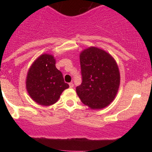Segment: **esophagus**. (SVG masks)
<instances>
[{
	"label": "esophagus",
	"mask_w": 152,
	"mask_h": 152,
	"mask_svg": "<svg viewBox=\"0 0 152 152\" xmlns=\"http://www.w3.org/2000/svg\"><path fill=\"white\" fill-rule=\"evenodd\" d=\"M69 87H70V88H74V84H73V83H69Z\"/></svg>",
	"instance_id": "esophagus-1"
}]
</instances>
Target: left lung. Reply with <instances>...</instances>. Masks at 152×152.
I'll return each mask as SVG.
<instances>
[{
	"mask_svg": "<svg viewBox=\"0 0 152 152\" xmlns=\"http://www.w3.org/2000/svg\"><path fill=\"white\" fill-rule=\"evenodd\" d=\"M82 82L76 92L82 103L92 109L108 106L116 96L120 82L119 68L105 51L91 47L80 55Z\"/></svg>",
	"mask_w": 152,
	"mask_h": 152,
	"instance_id": "8db88e82",
	"label": "left lung"
}]
</instances>
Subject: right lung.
Here are the masks:
<instances>
[{"label": "right lung", "instance_id": "right-lung-1", "mask_svg": "<svg viewBox=\"0 0 152 152\" xmlns=\"http://www.w3.org/2000/svg\"><path fill=\"white\" fill-rule=\"evenodd\" d=\"M69 88L63 75L56 67L51 55L44 54L34 61L26 78V89L31 98L42 106H50L58 101L64 90Z\"/></svg>", "mask_w": 152, "mask_h": 152}]
</instances>
